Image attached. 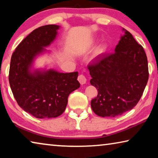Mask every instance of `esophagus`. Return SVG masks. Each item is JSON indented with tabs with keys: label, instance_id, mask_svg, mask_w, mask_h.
<instances>
[{
	"label": "esophagus",
	"instance_id": "34e87169",
	"mask_svg": "<svg viewBox=\"0 0 158 158\" xmlns=\"http://www.w3.org/2000/svg\"><path fill=\"white\" fill-rule=\"evenodd\" d=\"M77 80H78V81L80 82V83H81V85H83L85 83H86V81H87L86 77L83 74L79 75L78 77H77Z\"/></svg>",
	"mask_w": 158,
	"mask_h": 158
}]
</instances>
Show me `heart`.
Returning <instances> with one entry per match:
<instances>
[{
	"mask_svg": "<svg viewBox=\"0 0 158 158\" xmlns=\"http://www.w3.org/2000/svg\"><path fill=\"white\" fill-rule=\"evenodd\" d=\"M104 51H105V47H104V46H101V47L98 48V51H97L96 54L100 55L101 54H102Z\"/></svg>",
	"mask_w": 158,
	"mask_h": 158,
	"instance_id": "heart-1",
	"label": "heart"
}]
</instances>
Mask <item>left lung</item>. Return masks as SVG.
<instances>
[{"label": "left lung", "mask_w": 158, "mask_h": 158, "mask_svg": "<svg viewBox=\"0 0 158 158\" xmlns=\"http://www.w3.org/2000/svg\"><path fill=\"white\" fill-rule=\"evenodd\" d=\"M124 31L113 54L99 56L87 66L92 77L90 84L98 91L92 99L91 107L102 117H114L132 110L148 81L143 48L129 31Z\"/></svg>", "instance_id": "1"}]
</instances>
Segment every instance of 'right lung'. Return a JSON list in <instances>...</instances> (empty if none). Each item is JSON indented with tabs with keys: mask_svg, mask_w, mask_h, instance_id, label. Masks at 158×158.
Here are the masks:
<instances>
[{
	"mask_svg": "<svg viewBox=\"0 0 158 158\" xmlns=\"http://www.w3.org/2000/svg\"><path fill=\"white\" fill-rule=\"evenodd\" d=\"M59 28L48 25L35 29L19 44L11 57L9 82L14 98L23 110L36 118L62 114L69 95L80 87L77 72L30 71L34 58L54 40Z\"/></svg>",
	"mask_w": 158,
	"mask_h": 158,
	"instance_id": "obj_1",
	"label": "right lung"
}]
</instances>
